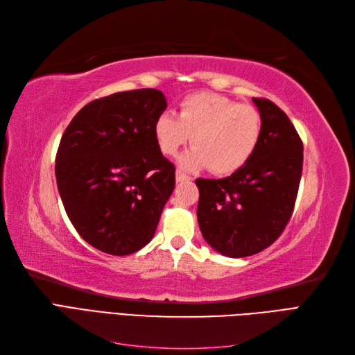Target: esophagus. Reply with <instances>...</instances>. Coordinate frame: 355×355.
Masks as SVG:
<instances>
[{"mask_svg":"<svg viewBox=\"0 0 355 355\" xmlns=\"http://www.w3.org/2000/svg\"><path fill=\"white\" fill-rule=\"evenodd\" d=\"M188 180H191V178L188 175H185L184 171H180V170L176 171V182H188Z\"/></svg>","mask_w":355,"mask_h":355,"instance_id":"obj_1","label":"esophagus"}]
</instances>
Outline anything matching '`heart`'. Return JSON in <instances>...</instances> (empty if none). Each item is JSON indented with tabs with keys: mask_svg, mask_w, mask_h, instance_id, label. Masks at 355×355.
Instances as JSON below:
<instances>
[{
	"mask_svg": "<svg viewBox=\"0 0 355 355\" xmlns=\"http://www.w3.org/2000/svg\"><path fill=\"white\" fill-rule=\"evenodd\" d=\"M261 132V114L253 106L210 92L185 96L178 116L164 112L154 124L161 153L175 157L192 136L194 148L180 157V166L188 170L209 167L218 176L234 173L250 159Z\"/></svg>",
	"mask_w": 355,
	"mask_h": 355,
	"instance_id": "b5f03b06",
	"label": "heart"
}]
</instances>
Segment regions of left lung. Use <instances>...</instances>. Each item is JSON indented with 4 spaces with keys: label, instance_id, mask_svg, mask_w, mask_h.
Returning a JSON list of instances; mask_svg holds the SVG:
<instances>
[{
    "label": "left lung",
    "instance_id": "8db88e82",
    "mask_svg": "<svg viewBox=\"0 0 355 355\" xmlns=\"http://www.w3.org/2000/svg\"><path fill=\"white\" fill-rule=\"evenodd\" d=\"M253 102L262 132L250 159L228 178L196 180L202 237L228 257L256 254L280 237L302 176L304 145L292 121L271 101Z\"/></svg>",
    "mask_w": 355,
    "mask_h": 355
}]
</instances>
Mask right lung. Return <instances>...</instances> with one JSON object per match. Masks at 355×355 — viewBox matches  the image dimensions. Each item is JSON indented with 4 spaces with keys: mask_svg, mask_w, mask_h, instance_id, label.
Wrapping results in <instances>:
<instances>
[{
    "mask_svg": "<svg viewBox=\"0 0 355 355\" xmlns=\"http://www.w3.org/2000/svg\"><path fill=\"white\" fill-rule=\"evenodd\" d=\"M166 108L155 89L114 93L85 105L63 133L58 189L73 228L94 249L124 256L153 240L175 189V166L154 136Z\"/></svg>",
    "mask_w": 355,
    "mask_h": 355,
    "instance_id": "right-lung-1",
    "label": "right lung"
}]
</instances>
